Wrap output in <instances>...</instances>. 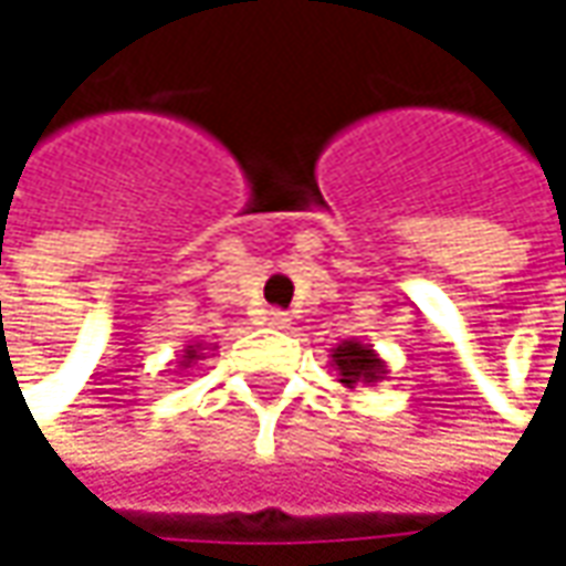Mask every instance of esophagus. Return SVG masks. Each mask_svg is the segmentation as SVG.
<instances>
[{
	"mask_svg": "<svg viewBox=\"0 0 566 566\" xmlns=\"http://www.w3.org/2000/svg\"><path fill=\"white\" fill-rule=\"evenodd\" d=\"M265 324L275 327V331H284V327H291V317H287L284 311H269V314H265Z\"/></svg>",
	"mask_w": 566,
	"mask_h": 566,
	"instance_id": "esophagus-1",
	"label": "esophagus"
}]
</instances>
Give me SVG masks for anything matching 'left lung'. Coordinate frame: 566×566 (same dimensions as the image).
I'll use <instances>...</instances> for the list:
<instances>
[{"instance_id": "1", "label": "left lung", "mask_w": 566, "mask_h": 566, "mask_svg": "<svg viewBox=\"0 0 566 566\" xmlns=\"http://www.w3.org/2000/svg\"><path fill=\"white\" fill-rule=\"evenodd\" d=\"M331 370L337 374V384L347 394H354L357 387H377L390 374L387 360L374 350V344H364L357 337H347L331 347Z\"/></svg>"}]
</instances>
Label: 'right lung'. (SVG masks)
Returning a JSON list of instances; mask_svg holds the SVG:
<instances>
[{
	"instance_id": "obj_1",
	"label": "right lung",
	"mask_w": 566,
	"mask_h": 566,
	"mask_svg": "<svg viewBox=\"0 0 566 566\" xmlns=\"http://www.w3.org/2000/svg\"><path fill=\"white\" fill-rule=\"evenodd\" d=\"M209 350H216V347H212V344H202V340H192V344H186V347H182V354L176 357L179 370H186V367H192V364H199V360L212 357Z\"/></svg>"
}]
</instances>
